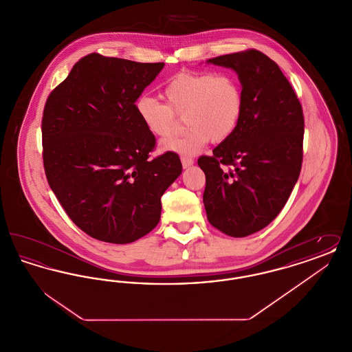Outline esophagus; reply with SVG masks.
Listing matches in <instances>:
<instances>
[{"mask_svg": "<svg viewBox=\"0 0 352 352\" xmlns=\"http://www.w3.org/2000/svg\"><path fill=\"white\" fill-rule=\"evenodd\" d=\"M181 161H182V166H184V168H190V166L194 165V160H192V158H188V157H182Z\"/></svg>", "mask_w": 352, "mask_h": 352, "instance_id": "esophagus-1", "label": "esophagus"}]
</instances>
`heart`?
<instances>
[{"instance_id":"obj_1","label":"heart","mask_w":352,"mask_h":352,"mask_svg":"<svg viewBox=\"0 0 352 352\" xmlns=\"http://www.w3.org/2000/svg\"><path fill=\"white\" fill-rule=\"evenodd\" d=\"M166 104L151 96L135 101L137 116L153 135L168 138L175 133L178 118L188 131L161 145L165 151L194 155L211 140L219 144L237 129L244 112V95L239 80L230 74L211 71L181 72L165 87Z\"/></svg>"}]
</instances>
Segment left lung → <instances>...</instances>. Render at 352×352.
Returning <instances> with one entry per match:
<instances>
[{
  "instance_id": "8db88e82",
  "label": "left lung",
  "mask_w": 352,
  "mask_h": 352,
  "mask_svg": "<svg viewBox=\"0 0 352 352\" xmlns=\"http://www.w3.org/2000/svg\"><path fill=\"white\" fill-rule=\"evenodd\" d=\"M207 63L237 74L244 112L234 133L211 157L198 160L206 174L203 203L215 228L245 237L276 219L298 181L302 107L283 71L260 51L227 54Z\"/></svg>"
}]
</instances>
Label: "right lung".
Listing matches in <instances>:
<instances>
[{
  "label": "right lung",
  "mask_w": 352,
  "mask_h": 352,
  "mask_svg": "<svg viewBox=\"0 0 352 352\" xmlns=\"http://www.w3.org/2000/svg\"><path fill=\"white\" fill-rule=\"evenodd\" d=\"M165 63L89 54L49 96L42 118L43 165L69 219L94 239L128 244L161 218V197L182 173L168 151L154 160V135L135 101Z\"/></svg>",
  "instance_id": "obj_1"
}]
</instances>
